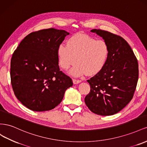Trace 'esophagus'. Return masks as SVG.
I'll use <instances>...</instances> for the list:
<instances>
[{"label": "esophagus", "mask_w": 147, "mask_h": 147, "mask_svg": "<svg viewBox=\"0 0 147 147\" xmlns=\"http://www.w3.org/2000/svg\"><path fill=\"white\" fill-rule=\"evenodd\" d=\"M73 83L74 84H77L80 83L81 82V80H78V79H73Z\"/></svg>", "instance_id": "esophagus-1"}]
</instances>
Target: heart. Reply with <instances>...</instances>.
Instances as JSON below:
<instances>
[{
    "instance_id": "b5f03b06",
    "label": "heart",
    "mask_w": 147,
    "mask_h": 147,
    "mask_svg": "<svg viewBox=\"0 0 147 147\" xmlns=\"http://www.w3.org/2000/svg\"><path fill=\"white\" fill-rule=\"evenodd\" d=\"M110 54L106 41L96 40L82 33L71 36L67 45L61 44L57 49L58 63L62 69L67 70L75 63L70 73L81 76L87 73L92 76L98 73L105 66Z\"/></svg>"
}]
</instances>
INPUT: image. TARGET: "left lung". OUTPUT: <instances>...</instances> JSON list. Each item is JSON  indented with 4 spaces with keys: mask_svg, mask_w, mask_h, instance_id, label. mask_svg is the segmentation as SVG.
Instances as JSON below:
<instances>
[{
    "mask_svg": "<svg viewBox=\"0 0 147 147\" xmlns=\"http://www.w3.org/2000/svg\"><path fill=\"white\" fill-rule=\"evenodd\" d=\"M108 44L110 54L103 69L87 82L90 86L84 98L89 110L110 116L123 109L132 100L139 78V65L133 50L122 37L107 31H90Z\"/></svg>",
    "mask_w": 147,
    "mask_h": 147,
    "instance_id": "obj_1",
    "label": "left lung"
}]
</instances>
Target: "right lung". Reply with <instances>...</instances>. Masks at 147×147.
Segmentation results:
<instances>
[{"instance_id":"obj_1","label":"right lung","mask_w":147,"mask_h":147,"mask_svg":"<svg viewBox=\"0 0 147 147\" xmlns=\"http://www.w3.org/2000/svg\"><path fill=\"white\" fill-rule=\"evenodd\" d=\"M69 34L54 28L32 32L22 40L10 62V78L16 97L35 111L52 110L73 83L60 70L57 49Z\"/></svg>"}]
</instances>
